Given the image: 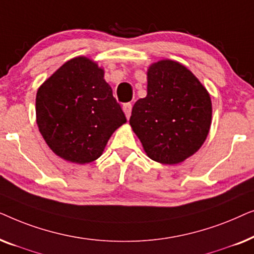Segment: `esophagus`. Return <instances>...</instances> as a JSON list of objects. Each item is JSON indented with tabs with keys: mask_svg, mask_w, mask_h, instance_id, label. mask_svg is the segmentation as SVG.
Here are the masks:
<instances>
[{
	"mask_svg": "<svg viewBox=\"0 0 254 254\" xmlns=\"http://www.w3.org/2000/svg\"><path fill=\"white\" fill-rule=\"evenodd\" d=\"M123 110H124L125 114H126L127 119H129L130 113H131V104H130V103H126V104H124V105H123Z\"/></svg>",
	"mask_w": 254,
	"mask_h": 254,
	"instance_id": "obj_1",
	"label": "esophagus"
}]
</instances>
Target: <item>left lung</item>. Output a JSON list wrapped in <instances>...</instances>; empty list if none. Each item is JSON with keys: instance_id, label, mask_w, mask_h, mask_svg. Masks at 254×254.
I'll use <instances>...</instances> for the list:
<instances>
[{"instance_id": "1", "label": "left lung", "mask_w": 254, "mask_h": 254, "mask_svg": "<svg viewBox=\"0 0 254 254\" xmlns=\"http://www.w3.org/2000/svg\"><path fill=\"white\" fill-rule=\"evenodd\" d=\"M147 81V96L134 104L129 125L149 158L178 164L206 141L210 96L190 69L169 59L149 65Z\"/></svg>"}]
</instances>
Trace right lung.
I'll list each match as a JSON object with an SVG mask.
<instances>
[{
    "label": "right lung",
    "instance_id": "add662e5",
    "mask_svg": "<svg viewBox=\"0 0 254 254\" xmlns=\"http://www.w3.org/2000/svg\"><path fill=\"white\" fill-rule=\"evenodd\" d=\"M36 116L51 150L76 164L99 158L111 135L127 121L104 69L86 57L64 62L39 86Z\"/></svg>",
    "mask_w": 254,
    "mask_h": 254
}]
</instances>
